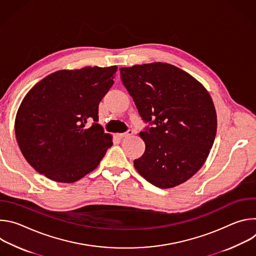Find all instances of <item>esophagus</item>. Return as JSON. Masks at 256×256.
Segmentation results:
<instances>
[{
  "label": "esophagus",
  "mask_w": 256,
  "mask_h": 256,
  "mask_svg": "<svg viewBox=\"0 0 256 256\" xmlns=\"http://www.w3.org/2000/svg\"><path fill=\"white\" fill-rule=\"evenodd\" d=\"M132 134H134V132H132V130H126V132H124V134H118V136H120V138H124L130 136Z\"/></svg>",
  "instance_id": "esophagus-1"
}]
</instances>
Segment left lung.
<instances>
[{"label": "left lung", "instance_id": "8db88e82", "mask_svg": "<svg viewBox=\"0 0 256 256\" xmlns=\"http://www.w3.org/2000/svg\"><path fill=\"white\" fill-rule=\"evenodd\" d=\"M120 79L144 124L142 156L134 161L153 186L170 188L194 175L216 132V114L204 87L181 68L153 62L122 68Z\"/></svg>", "mask_w": 256, "mask_h": 256}]
</instances>
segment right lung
<instances>
[{"label": "right lung", "instance_id": "1", "mask_svg": "<svg viewBox=\"0 0 256 256\" xmlns=\"http://www.w3.org/2000/svg\"><path fill=\"white\" fill-rule=\"evenodd\" d=\"M116 68L58 70L27 93L18 109L15 134L36 171L70 184L99 165L112 140L98 124V105L114 84Z\"/></svg>", "mask_w": 256, "mask_h": 256}]
</instances>
